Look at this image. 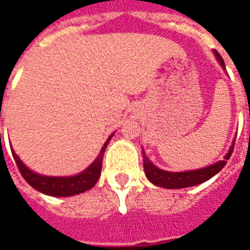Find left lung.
Returning <instances> with one entry per match:
<instances>
[{
	"label": "left lung",
	"mask_w": 250,
	"mask_h": 250,
	"mask_svg": "<svg viewBox=\"0 0 250 250\" xmlns=\"http://www.w3.org/2000/svg\"><path fill=\"white\" fill-rule=\"evenodd\" d=\"M214 55L217 60L220 62V65L225 69V62L222 60L218 52L214 51ZM233 147H234V142L231 143L229 151L226 154L222 161L215 162L214 165H210L206 167L197 168V170H188V171H179V173H173V171H166L162 168L157 167L154 163L147 158L145 150H142L143 154V167H145V174H146L147 179L154 184L155 186L166 188H190V186H197L199 184H204L208 179L213 178L215 174H218L224 168L226 165V161L230 158L231 152H233Z\"/></svg>",
	"instance_id": "1"
}]
</instances>
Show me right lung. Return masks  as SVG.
I'll use <instances>...</instances> for the list:
<instances>
[{"mask_svg": "<svg viewBox=\"0 0 250 250\" xmlns=\"http://www.w3.org/2000/svg\"><path fill=\"white\" fill-rule=\"evenodd\" d=\"M112 135L114 134H111L107 142L104 143L96 159L84 171L76 174V175H72V177H49V175H41L39 173H35L29 167H26L24 162L19 158V155L14 152L13 148L12 147L10 148H12L14 161L19 166L20 173L32 188H36L40 193L52 195V197H71V195L84 193L96 185L100 173H102L104 151H105V147L111 141Z\"/></svg>", "mask_w": 250, "mask_h": 250, "instance_id": "1", "label": "right lung"}]
</instances>
